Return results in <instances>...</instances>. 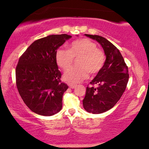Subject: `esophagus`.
Returning <instances> with one entry per match:
<instances>
[{
	"instance_id": "34e87169",
	"label": "esophagus",
	"mask_w": 149,
	"mask_h": 149,
	"mask_svg": "<svg viewBox=\"0 0 149 149\" xmlns=\"http://www.w3.org/2000/svg\"><path fill=\"white\" fill-rule=\"evenodd\" d=\"M68 87H69L70 88H71V89H74V88L76 87V85H74V84H71V83H68Z\"/></svg>"
}]
</instances>
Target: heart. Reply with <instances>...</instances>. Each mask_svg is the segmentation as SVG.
I'll list each match as a JSON object with an SVG mask.
<instances>
[{"mask_svg":"<svg viewBox=\"0 0 149 149\" xmlns=\"http://www.w3.org/2000/svg\"><path fill=\"white\" fill-rule=\"evenodd\" d=\"M78 58L79 66L70 68L64 74V79L70 83H77L91 75L97 74L105 64V54L97 48V44L89 39L82 38L72 42L69 49L63 47L56 52V61L60 68L66 70Z\"/></svg>","mask_w":149,"mask_h":149,"instance_id":"b5f03b06","label":"heart"}]
</instances>
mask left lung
Returning a JSON list of instances; mask_svg holds the SVG:
<instances>
[{
    "mask_svg": "<svg viewBox=\"0 0 149 149\" xmlns=\"http://www.w3.org/2000/svg\"><path fill=\"white\" fill-rule=\"evenodd\" d=\"M96 40L106 56L102 70L90 83L97 87H87L83 107L92 113H101L111 109L120 100L128 84V68L116 47L107 39L97 35L85 34Z\"/></svg>",
    "mask_w": 149,
    "mask_h": 149,
    "instance_id": "left-lung-1",
    "label": "left lung"
}]
</instances>
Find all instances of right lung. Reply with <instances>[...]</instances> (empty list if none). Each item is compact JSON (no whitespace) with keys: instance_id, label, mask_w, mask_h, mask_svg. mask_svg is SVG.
<instances>
[{"instance_id":"obj_1","label":"right lung","mask_w":149,"mask_h":149,"mask_svg":"<svg viewBox=\"0 0 149 149\" xmlns=\"http://www.w3.org/2000/svg\"><path fill=\"white\" fill-rule=\"evenodd\" d=\"M67 34L50 35L39 39L28 47L16 67V85L25 105L34 113L49 116L61 110L62 96L68 88L62 83L56 52Z\"/></svg>"}]
</instances>
